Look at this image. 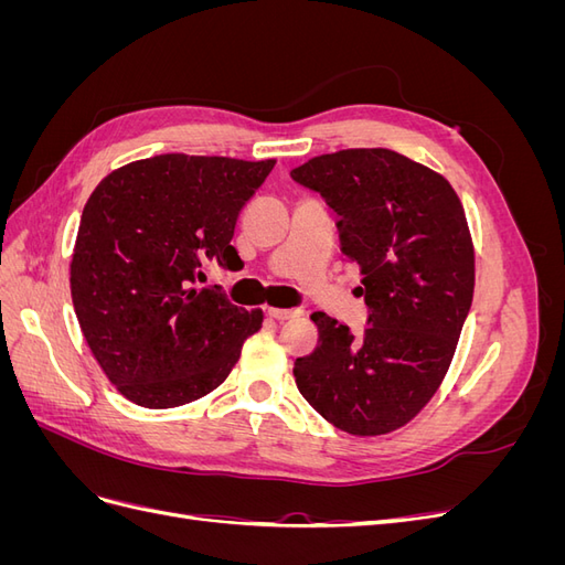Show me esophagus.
<instances>
[{"label":"esophagus","instance_id":"34e87169","mask_svg":"<svg viewBox=\"0 0 565 565\" xmlns=\"http://www.w3.org/2000/svg\"><path fill=\"white\" fill-rule=\"evenodd\" d=\"M301 311L297 309H268V316L276 318V320H289V318H297Z\"/></svg>","mask_w":565,"mask_h":565}]
</instances>
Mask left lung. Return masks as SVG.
I'll return each instance as SVG.
<instances>
[{
	"mask_svg": "<svg viewBox=\"0 0 565 565\" xmlns=\"http://www.w3.org/2000/svg\"><path fill=\"white\" fill-rule=\"evenodd\" d=\"M292 179L337 212L341 254L358 264L363 334L313 313L318 347L295 380L320 417L353 436L401 429L434 398L473 299V243L455 188L386 148L311 158Z\"/></svg>",
	"mask_w": 565,
	"mask_h": 565,
	"instance_id": "left-lung-1",
	"label": "left lung"
}]
</instances>
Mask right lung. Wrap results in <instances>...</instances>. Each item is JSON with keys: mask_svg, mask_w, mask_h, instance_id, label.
Returning <instances> with one entry per match:
<instances>
[{"mask_svg": "<svg viewBox=\"0 0 565 565\" xmlns=\"http://www.w3.org/2000/svg\"><path fill=\"white\" fill-rule=\"evenodd\" d=\"M276 160L167 152L115 169L84 204L71 295L106 377L141 407L193 403L224 382L264 311L202 289V266L241 262L237 216Z\"/></svg>", "mask_w": 565, "mask_h": 565, "instance_id": "obj_1", "label": "right lung"}]
</instances>
